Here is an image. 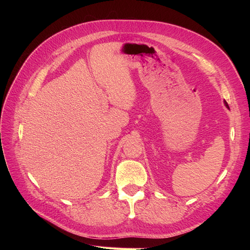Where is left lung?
<instances>
[{"label": "left lung", "mask_w": 250, "mask_h": 250, "mask_svg": "<svg viewBox=\"0 0 250 250\" xmlns=\"http://www.w3.org/2000/svg\"><path fill=\"white\" fill-rule=\"evenodd\" d=\"M224 105L226 106V108H229V104H228V102H226L225 100H224Z\"/></svg>", "instance_id": "left-lung-1"}]
</instances>
